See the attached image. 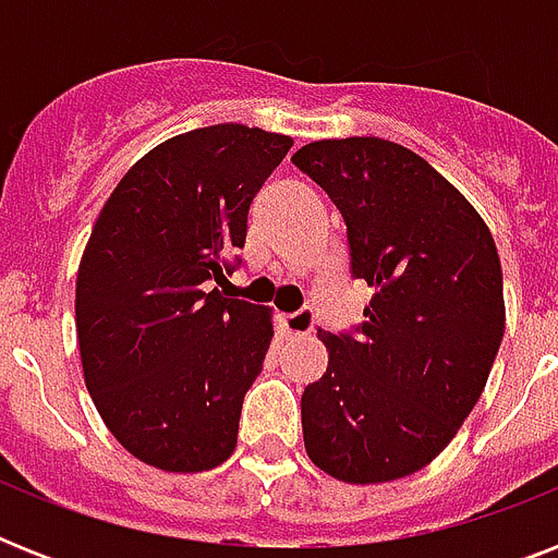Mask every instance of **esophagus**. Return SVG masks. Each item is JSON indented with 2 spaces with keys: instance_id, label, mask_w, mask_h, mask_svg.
<instances>
[{
  "instance_id": "34e87169",
  "label": "esophagus",
  "mask_w": 558,
  "mask_h": 558,
  "mask_svg": "<svg viewBox=\"0 0 558 558\" xmlns=\"http://www.w3.org/2000/svg\"><path fill=\"white\" fill-rule=\"evenodd\" d=\"M283 330L292 332V336H310L315 330V313L313 310H298V313H289L280 318Z\"/></svg>"
}]
</instances>
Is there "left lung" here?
<instances>
[{"mask_svg":"<svg viewBox=\"0 0 558 558\" xmlns=\"http://www.w3.org/2000/svg\"><path fill=\"white\" fill-rule=\"evenodd\" d=\"M348 222L373 287L359 339L322 332L327 373L301 397L306 454L344 484L428 466L481 399L501 348L504 280L484 217L402 144L322 138L292 156Z\"/></svg>","mask_w":558,"mask_h":558,"instance_id":"8db88e82","label":"left lung"}]
</instances>
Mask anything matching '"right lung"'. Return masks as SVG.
Listing matches in <instances>:
<instances>
[{
    "label": "right lung",
    "instance_id": "1",
    "mask_svg": "<svg viewBox=\"0 0 558 558\" xmlns=\"http://www.w3.org/2000/svg\"><path fill=\"white\" fill-rule=\"evenodd\" d=\"M292 138L214 124L144 153L83 248L74 324L83 381L112 437L165 472L231 458L245 390L271 344V310L226 298L254 193Z\"/></svg>",
    "mask_w": 558,
    "mask_h": 558
}]
</instances>
